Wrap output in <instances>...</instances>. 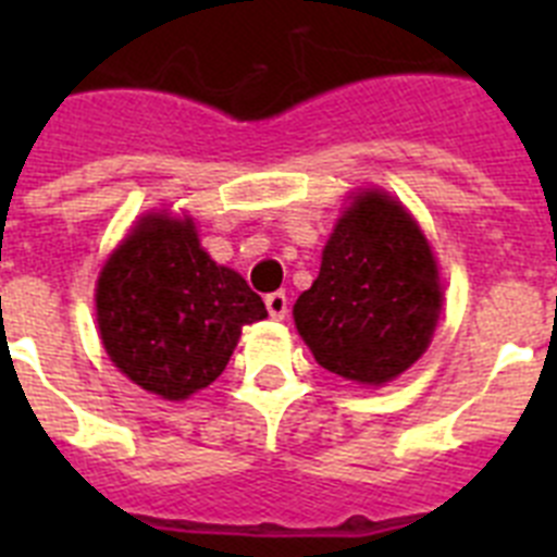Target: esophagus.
Here are the masks:
<instances>
[{
  "instance_id": "34e87169",
  "label": "esophagus",
  "mask_w": 557,
  "mask_h": 557,
  "mask_svg": "<svg viewBox=\"0 0 557 557\" xmlns=\"http://www.w3.org/2000/svg\"><path fill=\"white\" fill-rule=\"evenodd\" d=\"M264 307H268V312H270V318H273V321H284V318H287V312H289L287 295H284L282 289H278V293H270L268 298H264Z\"/></svg>"
}]
</instances>
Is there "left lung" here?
I'll return each instance as SVG.
<instances>
[{
    "mask_svg": "<svg viewBox=\"0 0 557 557\" xmlns=\"http://www.w3.org/2000/svg\"><path fill=\"white\" fill-rule=\"evenodd\" d=\"M441 284L416 220L382 191H366L334 228L321 273L295 301V326L326 371L382 385L430 346Z\"/></svg>",
    "mask_w": 557,
    "mask_h": 557,
    "instance_id": "obj_1",
    "label": "left lung"
}]
</instances>
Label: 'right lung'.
Listing matches in <instances>:
<instances>
[{"label":"right lung","instance_id":"right-lung-1","mask_svg":"<svg viewBox=\"0 0 557 557\" xmlns=\"http://www.w3.org/2000/svg\"><path fill=\"white\" fill-rule=\"evenodd\" d=\"M262 318V298L243 275L211 262L191 220L145 218L97 282L108 357L170 401L209 387L228 366L243 326Z\"/></svg>","mask_w":557,"mask_h":557}]
</instances>
